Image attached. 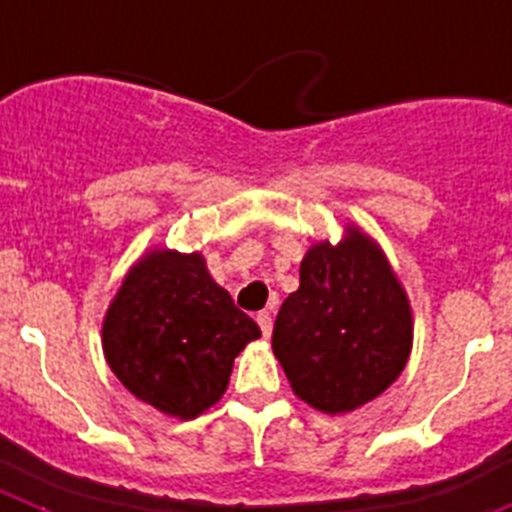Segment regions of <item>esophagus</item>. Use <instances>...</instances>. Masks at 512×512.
<instances>
[{
  "mask_svg": "<svg viewBox=\"0 0 512 512\" xmlns=\"http://www.w3.org/2000/svg\"><path fill=\"white\" fill-rule=\"evenodd\" d=\"M256 320H259V328H261V333H264V338H269L271 336V312L261 310L259 315H256Z\"/></svg>",
  "mask_w": 512,
  "mask_h": 512,
  "instance_id": "obj_1",
  "label": "esophagus"
}]
</instances>
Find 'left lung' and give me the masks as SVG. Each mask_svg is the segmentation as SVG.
Returning a JSON list of instances; mask_svg holds the SVG:
<instances>
[{"instance_id": "8db88e82", "label": "left lung", "mask_w": 512, "mask_h": 512, "mask_svg": "<svg viewBox=\"0 0 512 512\" xmlns=\"http://www.w3.org/2000/svg\"><path fill=\"white\" fill-rule=\"evenodd\" d=\"M408 297L364 233L320 243L300 264V289L282 302L271 348L297 397L348 413L382 395L408 364Z\"/></svg>"}]
</instances>
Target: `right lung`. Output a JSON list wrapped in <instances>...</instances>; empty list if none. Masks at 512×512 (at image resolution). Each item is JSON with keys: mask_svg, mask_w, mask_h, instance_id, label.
<instances>
[{"mask_svg": "<svg viewBox=\"0 0 512 512\" xmlns=\"http://www.w3.org/2000/svg\"><path fill=\"white\" fill-rule=\"evenodd\" d=\"M259 325L207 274L200 253L156 251L138 261L107 310V364L138 400L194 418L220 400L233 359Z\"/></svg>", "mask_w": 512, "mask_h": 512, "instance_id": "1", "label": "right lung"}]
</instances>
